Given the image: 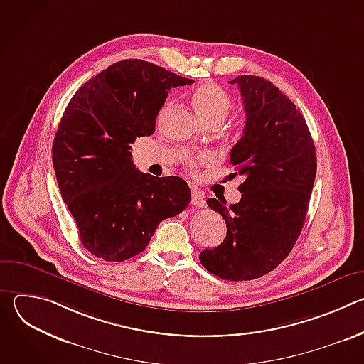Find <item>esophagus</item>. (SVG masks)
Instances as JSON below:
<instances>
[{"instance_id": "esophagus-1", "label": "esophagus", "mask_w": 364, "mask_h": 364, "mask_svg": "<svg viewBox=\"0 0 364 364\" xmlns=\"http://www.w3.org/2000/svg\"><path fill=\"white\" fill-rule=\"evenodd\" d=\"M191 204L196 205V207H204L205 205V201L203 198V194L198 188H191Z\"/></svg>"}]
</instances>
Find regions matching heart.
I'll return each mask as SVG.
<instances>
[{
	"label": "heart",
	"mask_w": 364,
	"mask_h": 364,
	"mask_svg": "<svg viewBox=\"0 0 364 364\" xmlns=\"http://www.w3.org/2000/svg\"><path fill=\"white\" fill-rule=\"evenodd\" d=\"M193 105L198 117L209 124L212 121H225L232 109V99L229 93L216 83H204L198 86L191 96ZM170 107V103L166 109ZM209 161V155H187L184 159V166L196 170L200 163Z\"/></svg>",
	"instance_id": "1"
}]
</instances>
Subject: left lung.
<instances>
[{"instance_id":"8db88e82","label":"left lung","mask_w":364,"mask_h":364,"mask_svg":"<svg viewBox=\"0 0 364 364\" xmlns=\"http://www.w3.org/2000/svg\"><path fill=\"white\" fill-rule=\"evenodd\" d=\"M246 122L230 151V163L245 181L242 198H209L228 233L200 253L201 265L228 281H249L275 269L292 250L305 222L317 174L313 136L302 114L272 82L237 76Z\"/></svg>"}]
</instances>
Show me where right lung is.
<instances>
[{
    "mask_svg": "<svg viewBox=\"0 0 364 364\" xmlns=\"http://www.w3.org/2000/svg\"><path fill=\"white\" fill-rule=\"evenodd\" d=\"M157 65L129 59L102 70L75 93L53 142V167L82 245L122 262L141 253L164 219L190 203L187 183L138 171L129 151L152 135L171 87L190 85Z\"/></svg>",
    "mask_w": 364,
    "mask_h": 364,
    "instance_id": "1",
    "label": "right lung"
}]
</instances>
